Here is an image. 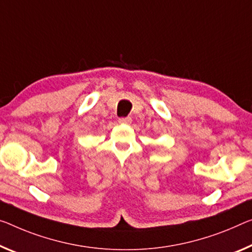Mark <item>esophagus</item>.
<instances>
[{
  "instance_id": "34e87169",
  "label": "esophagus",
  "mask_w": 252,
  "mask_h": 252,
  "mask_svg": "<svg viewBox=\"0 0 252 252\" xmlns=\"http://www.w3.org/2000/svg\"><path fill=\"white\" fill-rule=\"evenodd\" d=\"M119 124H130L131 123V118L130 117H123L118 119Z\"/></svg>"
}]
</instances>
